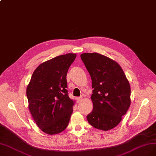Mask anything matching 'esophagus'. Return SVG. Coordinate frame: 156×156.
Masks as SVG:
<instances>
[{
    "mask_svg": "<svg viewBox=\"0 0 156 156\" xmlns=\"http://www.w3.org/2000/svg\"><path fill=\"white\" fill-rule=\"evenodd\" d=\"M82 99H83V98H80H80H77V101L78 102V103H79V102H80V101H82Z\"/></svg>",
    "mask_w": 156,
    "mask_h": 156,
    "instance_id": "obj_1",
    "label": "esophagus"
}]
</instances>
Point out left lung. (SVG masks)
Instances as JSON below:
<instances>
[{
	"label": "left lung",
	"mask_w": 156,
	"mask_h": 156,
	"mask_svg": "<svg viewBox=\"0 0 156 156\" xmlns=\"http://www.w3.org/2000/svg\"><path fill=\"white\" fill-rule=\"evenodd\" d=\"M80 57L92 79L94 108L87 117L97 129L108 131L119 124L131 103L130 83L120 65L98 53Z\"/></svg>",
	"instance_id": "1"
}]
</instances>
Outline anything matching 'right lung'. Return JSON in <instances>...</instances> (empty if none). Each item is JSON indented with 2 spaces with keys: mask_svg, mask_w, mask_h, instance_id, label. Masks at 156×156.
Here are the masks:
<instances>
[{
  "mask_svg": "<svg viewBox=\"0 0 156 156\" xmlns=\"http://www.w3.org/2000/svg\"><path fill=\"white\" fill-rule=\"evenodd\" d=\"M76 53H67L41 63L27 86L28 108L44 133L53 135L66 129L75 101L68 95L66 75Z\"/></svg>",
  "mask_w": 156,
  "mask_h": 156,
  "instance_id": "obj_1",
  "label": "right lung"
}]
</instances>
